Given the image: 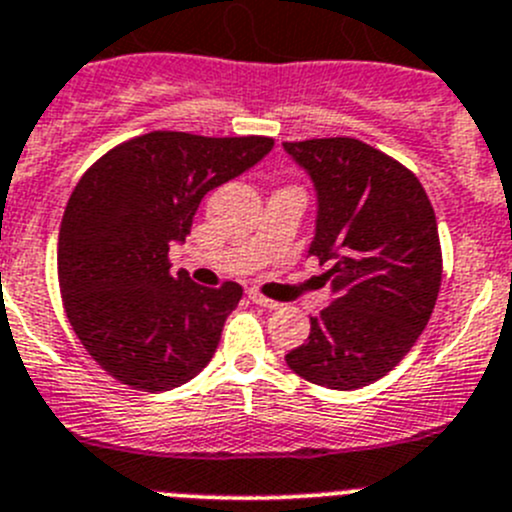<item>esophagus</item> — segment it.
I'll return each instance as SVG.
<instances>
[{"mask_svg": "<svg viewBox=\"0 0 512 512\" xmlns=\"http://www.w3.org/2000/svg\"><path fill=\"white\" fill-rule=\"evenodd\" d=\"M247 295H250V300H252V303H255V305H260V308H267V310H278V308H280V303H278V300H270V298H265V295H260V293H257V290H250V293H247Z\"/></svg>", "mask_w": 512, "mask_h": 512, "instance_id": "obj_1", "label": "esophagus"}]
</instances>
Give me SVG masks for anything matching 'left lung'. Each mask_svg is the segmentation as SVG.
<instances>
[{
  "mask_svg": "<svg viewBox=\"0 0 512 512\" xmlns=\"http://www.w3.org/2000/svg\"><path fill=\"white\" fill-rule=\"evenodd\" d=\"M283 148L315 186L308 255L333 300L310 318V336L285 356L326 389L374 384L412 351L442 283L437 217L417 176L358 138L290 141Z\"/></svg>",
  "mask_w": 512,
  "mask_h": 512,
  "instance_id": "1",
  "label": "left lung"
}]
</instances>
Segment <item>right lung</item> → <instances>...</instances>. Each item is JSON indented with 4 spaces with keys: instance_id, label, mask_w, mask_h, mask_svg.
Instances as JSON below:
<instances>
[{
    "instance_id": "add662e5",
    "label": "right lung",
    "mask_w": 512,
    "mask_h": 512,
    "mask_svg": "<svg viewBox=\"0 0 512 512\" xmlns=\"http://www.w3.org/2000/svg\"><path fill=\"white\" fill-rule=\"evenodd\" d=\"M265 136L154 131L111 148L78 181L57 240L68 321L95 364L121 384L169 391L212 361L242 288L171 275L204 194L265 159Z\"/></svg>"
}]
</instances>
